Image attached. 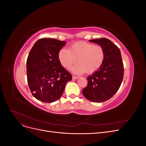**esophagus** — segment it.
Masks as SVG:
<instances>
[{
  "label": "esophagus",
  "mask_w": 146,
  "mask_h": 146,
  "mask_svg": "<svg viewBox=\"0 0 146 146\" xmlns=\"http://www.w3.org/2000/svg\"><path fill=\"white\" fill-rule=\"evenodd\" d=\"M78 77L72 76V79H73V80H77V79H78Z\"/></svg>",
  "instance_id": "1"
}]
</instances>
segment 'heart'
Segmentation results:
<instances>
[{"label": "heart", "instance_id": "1", "mask_svg": "<svg viewBox=\"0 0 146 146\" xmlns=\"http://www.w3.org/2000/svg\"><path fill=\"white\" fill-rule=\"evenodd\" d=\"M58 58L65 68H69L76 62L78 63L70 68L75 74H92L99 70L105 60L104 48L99 45L78 41L70 46L69 50L62 48L58 53Z\"/></svg>", "mask_w": 146, "mask_h": 146}]
</instances>
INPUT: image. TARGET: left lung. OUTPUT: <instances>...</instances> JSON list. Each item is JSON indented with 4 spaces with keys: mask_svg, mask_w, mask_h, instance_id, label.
<instances>
[{
    "mask_svg": "<svg viewBox=\"0 0 146 146\" xmlns=\"http://www.w3.org/2000/svg\"><path fill=\"white\" fill-rule=\"evenodd\" d=\"M105 52V60L101 67L88 77V85L83 95L93 102H103L111 98L120 88L123 77V64L119 48L107 38L91 39Z\"/></svg>",
    "mask_w": 146,
    "mask_h": 146,
    "instance_id": "8db88e82",
    "label": "left lung"
}]
</instances>
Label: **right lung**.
<instances>
[{"label":"right lung","instance_id":"obj_1","mask_svg":"<svg viewBox=\"0 0 146 146\" xmlns=\"http://www.w3.org/2000/svg\"><path fill=\"white\" fill-rule=\"evenodd\" d=\"M65 41L42 38L34 44L27 60V76L34 98L43 102L52 103L63 94L66 84L72 75L60 63L59 50Z\"/></svg>","mask_w":146,"mask_h":146}]
</instances>
